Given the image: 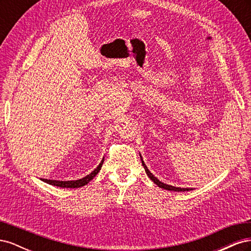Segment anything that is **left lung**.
<instances>
[{"mask_svg": "<svg viewBox=\"0 0 251 251\" xmlns=\"http://www.w3.org/2000/svg\"><path fill=\"white\" fill-rule=\"evenodd\" d=\"M140 158H141V162H142V165H143V168H144V170H146V173H147V175L149 176V178L154 182V183H156L159 187H161V188H163V189H168V191H173V192H185V191H191L192 188H180V187H175V186H172V185H168V184H164V183H162V182H160L159 181L156 177H154L153 175H151V173L148 170V168H147V165L144 164V162H143V160H142V157L140 156Z\"/></svg>", "mask_w": 251, "mask_h": 251, "instance_id": "8db88e82", "label": "left lung"}]
</instances>
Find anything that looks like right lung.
<instances>
[{
  "instance_id": "add662e5",
  "label": "right lung",
  "mask_w": 251,
  "mask_h": 251,
  "mask_svg": "<svg viewBox=\"0 0 251 251\" xmlns=\"http://www.w3.org/2000/svg\"><path fill=\"white\" fill-rule=\"evenodd\" d=\"M103 160H104V159H102L101 162L100 163V165H98L97 168L92 173H91L90 175H88V176L83 177L82 179H79V180H75V181H57V180H48V179H42V180L44 182H46V183H48V184L58 186V187H70V188L81 187L83 185L88 184L89 182L96 176V175L98 174V172H100V169H101Z\"/></svg>"
}]
</instances>
